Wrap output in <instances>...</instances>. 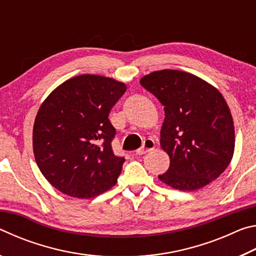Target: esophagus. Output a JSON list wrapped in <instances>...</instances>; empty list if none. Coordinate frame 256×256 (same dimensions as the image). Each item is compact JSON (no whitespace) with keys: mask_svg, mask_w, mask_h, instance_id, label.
I'll return each mask as SVG.
<instances>
[{"mask_svg":"<svg viewBox=\"0 0 256 256\" xmlns=\"http://www.w3.org/2000/svg\"><path fill=\"white\" fill-rule=\"evenodd\" d=\"M154 141L152 140V138H146V140H144V144H142V146L140 149H138L136 151V154H144L146 152H149V151H151L152 149H154Z\"/></svg>","mask_w":256,"mask_h":256,"instance_id":"34e87169","label":"esophagus"}]
</instances>
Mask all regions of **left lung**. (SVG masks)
I'll return each instance as SVG.
<instances>
[{
    "label": "left lung",
    "mask_w": 256,
    "mask_h": 256,
    "mask_svg": "<svg viewBox=\"0 0 256 256\" xmlns=\"http://www.w3.org/2000/svg\"><path fill=\"white\" fill-rule=\"evenodd\" d=\"M140 84L164 110L160 146L170 164L159 180L176 190H196L218 178L235 149L232 118L222 94L200 78L177 70L152 72Z\"/></svg>",
    "instance_id": "1"
}]
</instances>
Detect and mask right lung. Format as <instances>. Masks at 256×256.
Listing matches in <instances>:
<instances>
[{
    "label": "right lung",
    "instance_id": "1",
    "mask_svg": "<svg viewBox=\"0 0 256 256\" xmlns=\"http://www.w3.org/2000/svg\"><path fill=\"white\" fill-rule=\"evenodd\" d=\"M125 92L122 82L82 74L58 86L42 102L34 124V154L55 188L89 198L116 184L125 158L112 151L116 130L108 115Z\"/></svg>",
    "mask_w": 256,
    "mask_h": 256
}]
</instances>
